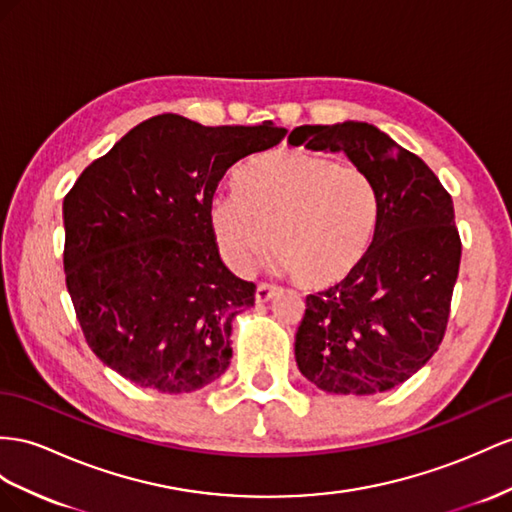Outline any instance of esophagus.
Returning <instances> with one entry per match:
<instances>
[{"mask_svg":"<svg viewBox=\"0 0 512 512\" xmlns=\"http://www.w3.org/2000/svg\"><path fill=\"white\" fill-rule=\"evenodd\" d=\"M279 287L277 285H270V283H259L257 290H255V300L257 303H268L270 298L277 296Z\"/></svg>","mask_w":512,"mask_h":512,"instance_id":"1","label":"esophagus"}]
</instances>
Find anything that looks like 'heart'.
<instances>
[{
    "label": "heart",
    "instance_id": "obj_1",
    "mask_svg": "<svg viewBox=\"0 0 512 512\" xmlns=\"http://www.w3.org/2000/svg\"><path fill=\"white\" fill-rule=\"evenodd\" d=\"M378 196L370 177L331 155L283 149L257 157L222 194L209 222L222 257L248 272L268 244L292 279L324 290L348 279L370 251Z\"/></svg>",
    "mask_w": 512,
    "mask_h": 512
}]
</instances>
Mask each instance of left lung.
Returning a JSON list of instances; mask_svg holds the SVG:
<instances>
[{"instance_id": "1", "label": "left lung", "mask_w": 512, "mask_h": 512, "mask_svg": "<svg viewBox=\"0 0 512 512\" xmlns=\"http://www.w3.org/2000/svg\"><path fill=\"white\" fill-rule=\"evenodd\" d=\"M287 142L344 151L378 196L374 240L357 270L307 296L298 370L337 396L389 391L424 368L448 324L461 264L452 196L415 153L370 123L300 125Z\"/></svg>"}]
</instances>
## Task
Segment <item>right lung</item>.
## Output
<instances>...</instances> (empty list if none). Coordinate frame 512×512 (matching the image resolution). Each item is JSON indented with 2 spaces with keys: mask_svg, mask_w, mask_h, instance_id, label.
Listing matches in <instances>:
<instances>
[{
  "mask_svg": "<svg viewBox=\"0 0 512 512\" xmlns=\"http://www.w3.org/2000/svg\"><path fill=\"white\" fill-rule=\"evenodd\" d=\"M287 129L205 127L179 114L136 125L62 205L64 272L90 350L129 383L192 393L227 372L231 322L255 285L220 259L209 209L244 157Z\"/></svg>",
  "mask_w": 512,
  "mask_h": 512,
  "instance_id": "right-lung-1",
  "label": "right lung"
}]
</instances>
